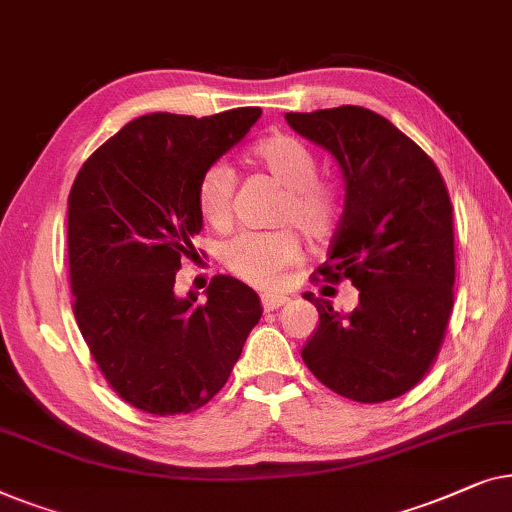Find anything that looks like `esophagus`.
I'll use <instances>...</instances> for the list:
<instances>
[{"mask_svg":"<svg viewBox=\"0 0 512 512\" xmlns=\"http://www.w3.org/2000/svg\"><path fill=\"white\" fill-rule=\"evenodd\" d=\"M285 304H287V297H278V294H264L262 297V308L266 313L276 311V308L285 306Z\"/></svg>","mask_w":512,"mask_h":512,"instance_id":"1","label":"esophagus"}]
</instances>
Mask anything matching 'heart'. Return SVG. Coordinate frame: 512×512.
<instances>
[{
    "mask_svg": "<svg viewBox=\"0 0 512 512\" xmlns=\"http://www.w3.org/2000/svg\"><path fill=\"white\" fill-rule=\"evenodd\" d=\"M250 162L285 187L276 220L292 222L313 241H327L341 225L343 194L320 178V160L313 148L292 134H269L250 148ZM234 174L215 162L201 171L194 199L197 211L211 227H227L232 220ZM220 262L229 273L255 287H276L287 269L301 259V239L292 227L271 232H239L220 243Z\"/></svg>",
    "mask_w": 512,
    "mask_h": 512,
    "instance_id": "obj_1",
    "label": "heart"
}]
</instances>
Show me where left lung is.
I'll return each mask as SVG.
<instances>
[{
    "mask_svg": "<svg viewBox=\"0 0 512 512\" xmlns=\"http://www.w3.org/2000/svg\"><path fill=\"white\" fill-rule=\"evenodd\" d=\"M287 125L334 155L343 218L320 266L359 290L352 313L306 299L320 325L301 357L329 390L359 403L397 399L434 364L455 285L452 204L441 171L390 120L362 106L285 113Z\"/></svg>",
    "mask_w": 512,
    "mask_h": 512,
    "instance_id": "obj_1",
    "label": "left lung"
}]
</instances>
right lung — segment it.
Listing matches in <instances>:
<instances>
[{"instance_id": "add662e5", "label": "right lung", "mask_w": 512, "mask_h": 512, "mask_svg": "<svg viewBox=\"0 0 512 512\" xmlns=\"http://www.w3.org/2000/svg\"><path fill=\"white\" fill-rule=\"evenodd\" d=\"M262 109L206 118L150 113L88 157L69 192L74 315L90 355L129 406L192 413L225 387L262 318L253 287L215 276L206 301L176 297V271L197 255L201 171L234 148Z\"/></svg>"}]
</instances>
